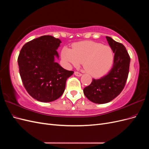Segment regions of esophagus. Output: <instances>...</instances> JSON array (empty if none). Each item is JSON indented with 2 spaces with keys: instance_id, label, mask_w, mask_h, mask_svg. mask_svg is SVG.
Here are the masks:
<instances>
[{
  "instance_id": "esophagus-1",
  "label": "esophagus",
  "mask_w": 149,
  "mask_h": 149,
  "mask_svg": "<svg viewBox=\"0 0 149 149\" xmlns=\"http://www.w3.org/2000/svg\"><path fill=\"white\" fill-rule=\"evenodd\" d=\"M74 74L76 76H81L82 75V74L81 73H79V72H78V71H75L74 72Z\"/></svg>"
}]
</instances>
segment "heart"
Wrapping results in <instances>:
<instances>
[{
	"label": "heart",
	"mask_w": 149,
	"mask_h": 149,
	"mask_svg": "<svg viewBox=\"0 0 149 149\" xmlns=\"http://www.w3.org/2000/svg\"><path fill=\"white\" fill-rule=\"evenodd\" d=\"M61 56L67 66H78L83 61L85 70L94 77H101L110 70L114 55L112 48L100 43L84 41L73 45V48L64 47Z\"/></svg>",
	"instance_id": "b5f03b06"
}]
</instances>
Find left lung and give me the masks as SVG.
Listing matches in <instances>:
<instances>
[{
    "instance_id": "left-lung-1",
    "label": "left lung",
    "mask_w": 149,
    "mask_h": 149,
    "mask_svg": "<svg viewBox=\"0 0 149 149\" xmlns=\"http://www.w3.org/2000/svg\"><path fill=\"white\" fill-rule=\"evenodd\" d=\"M114 53V63L107 75L93 79L91 83L84 88L85 96L96 104H104L113 100L123 91L128 78L130 58L123 44L106 37Z\"/></svg>"
}]
</instances>
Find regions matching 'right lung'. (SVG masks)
I'll use <instances>...</instances> for the list:
<instances>
[{"label": "right lung", "mask_w": 149, "mask_h": 149, "mask_svg": "<svg viewBox=\"0 0 149 149\" xmlns=\"http://www.w3.org/2000/svg\"><path fill=\"white\" fill-rule=\"evenodd\" d=\"M61 40L43 35L26 43L18 57L19 73L26 91L35 100L52 102L63 93L66 79L74 71L55 61Z\"/></svg>", "instance_id": "add662e5"}]
</instances>
